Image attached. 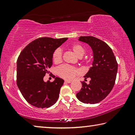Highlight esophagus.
Wrapping results in <instances>:
<instances>
[{
	"mask_svg": "<svg viewBox=\"0 0 135 135\" xmlns=\"http://www.w3.org/2000/svg\"><path fill=\"white\" fill-rule=\"evenodd\" d=\"M71 81L70 80H65V83H70Z\"/></svg>",
	"mask_w": 135,
	"mask_h": 135,
	"instance_id": "esophagus-1",
	"label": "esophagus"
}]
</instances>
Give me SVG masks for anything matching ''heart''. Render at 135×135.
Here are the masks:
<instances>
[{
  "label": "heart",
  "mask_w": 135,
  "mask_h": 135,
  "mask_svg": "<svg viewBox=\"0 0 135 135\" xmlns=\"http://www.w3.org/2000/svg\"><path fill=\"white\" fill-rule=\"evenodd\" d=\"M70 47L75 54L79 58L83 56L85 54V48L80 43H74L70 46ZM62 51L61 48H57L54 52L52 59L55 63L58 64L62 61ZM57 74L64 79H71L79 73V70L69 65H62L56 69Z\"/></svg>",
  "instance_id": "1"
}]
</instances>
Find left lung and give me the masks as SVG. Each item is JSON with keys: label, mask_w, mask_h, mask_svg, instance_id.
I'll return each mask as SVG.
<instances>
[{"label": "left lung", "mask_w": 135, "mask_h": 135, "mask_svg": "<svg viewBox=\"0 0 135 135\" xmlns=\"http://www.w3.org/2000/svg\"><path fill=\"white\" fill-rule=\"evenodd\" d=\"M79 40L90 46L93 61L84 76V80L90 79L89 84L81 82L82 88L76 97L83 103L97 104L105 99L113 88L118 64L111 47L102 40L93 36H80Z\"/></svg>", "instance_id": "left-lung-1"}]
</instances>
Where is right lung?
Masks as SVG:
<instances>
[{"instance_id":"add662e5","label":"right lung","mask_w":135,"mask_h":135,"mask_svg":"<svg viewBox=\"0 0 135 135\" xmlns=\"http://www.w3.org/2000/svg\"><path fill=\"white\" fill-rule=\"evenodd\" d=\"M68 38L40 37L27 46L17 62V83L30 104L37 108H49L56 103L64 80L54 77L45 82L43 77L52 65L54 52Z\"/></svg>"}]
</instances>
